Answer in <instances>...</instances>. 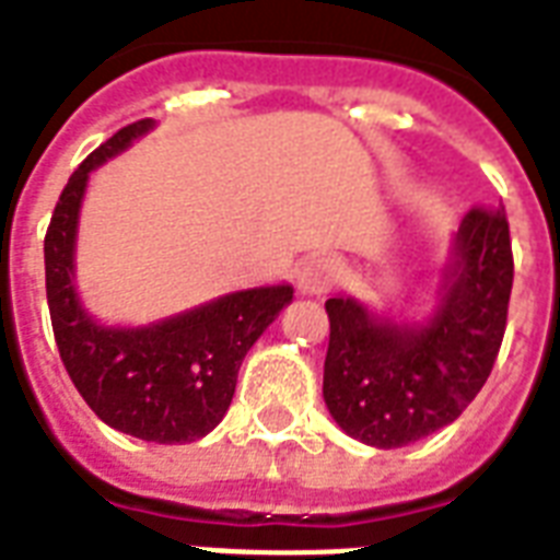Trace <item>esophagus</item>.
I'll return each mask as SVG.
<instances>
[{"mask_svg":"<svg viewBox=\"0 0 560 560\" xmlns=\"http://www.w3.org/2000/svg\"><path fill=\"white\" fill-rule=\"evenodd\" d=\"M339 280V262L329 257H315L303 262L298 271V289L303 294H324Z\"/></svg>","mask_w":560,"mask_h":560,"instance_id":"34e87169","label":"esophagus"}]
</instances>
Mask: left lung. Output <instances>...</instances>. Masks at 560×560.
Returning <instances> with one entry per match:
<instances>
[{"instance_id": "obj_1", "label": "left lung", "mask_w": 560, "mask_h": 560, "mask_svg": "<svg viewBox=\"0 0 560 560\" xmlns=\"http://www.w3.org/2000/svg\"><path fill=\"white\" fill-rule=\"evenodd\" d=\"M514 283L502 207L467 212L423 324L376 318L350 298H329L324 400L350 438L394 450L432 435L482 392L500 353Z\"/></svg>"}]
</instances>
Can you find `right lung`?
I'll use <instances>...</instances> for the list:
<instances>
[{"label":"right lung","mask_w":560,"mask_h":560,"mask_svg":"<svg viewBox=\"0 0 560 560\" xmlns=\"http://www.w3.org/2000/svg\"><path fill=\"white\" fill-rule=\"evenodd\" d=\"M154 122L125 125L72 172L43 242L51 329L86 406L125 435L189 444L219 427L245 353L292 301V285L224 294L149 327H104L75 294V233L86 177Z\"/></svg>","instance_id":"right-lung-1"}]
</instances>
